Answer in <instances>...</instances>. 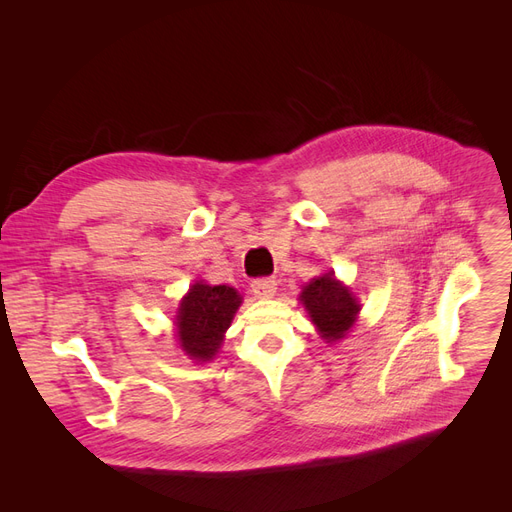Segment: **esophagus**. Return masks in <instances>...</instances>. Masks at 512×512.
Listing matches in <instances>:
<instances>
[{"instance_id": "1", "label": "esophagus", "mask_w": 512, "mask_h": 512, "mask_svg": "<svg viewBox=\"0 0 512 512\" xmlns=\"http://www.w3.org/2000/svg\"><path fill=\"white\" fill-rule=\"evenodd\" d=\"M275 290H277V282L273 280V277H258V280L252 282V292L258 299L273 297Z\"/></svg>"}]
</instances>
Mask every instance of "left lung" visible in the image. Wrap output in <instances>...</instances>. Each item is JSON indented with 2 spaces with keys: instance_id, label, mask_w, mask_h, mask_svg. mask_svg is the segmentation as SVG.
I'll use <instances>...</instances> for the list:
<instances>
[{
  "instance_id": "1",
  "label": "left lung",
  "mask_w": 512,
  "mask_h": 512,
  "mask_svg": "<svg viewBox=\"0 0 512 512\" xmlns=\"http://www.w3.org/2000/svg\"><path fill=\"white\" fill-rule=\"evenodd\" d=\"M301 301L322 337L329 342H337L350 331L361 309L350 290L339 284L331 273L309 282L301 292Z\"/></svg>"
}]
</instances>
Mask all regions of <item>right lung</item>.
<instances>
[{"instance_id":"add662e5","label":"right lung","mask_w":512,"mask_h":512,"mask_svg":"<svg viewBox=\"0 0 512 512\" xmlns=\"http://www.w3.org/2000/svg\"><path fill=\"white\" fill-rule=\"evenodd\" d=\"M239 305L241 297L235 288L194 284L183 297L177 316V335L185 354L196 361H209L218 352Z\"/></svg>"}]
</instances>
